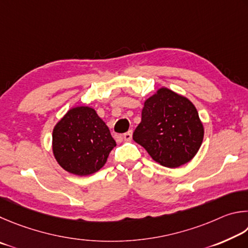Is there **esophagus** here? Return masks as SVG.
I'll return each instance as SVG.
<instances>
[{
    "instance_id": "34e87169",
    "label": "esophagus",
    "mask_w": 248,
    "mask_h": 248,
    "mask_svg": "<svg viewBox=\"0 0 248 248\" xmlns=\"http://www.w3.org/2000/svg\"><path fill=\"white\" fill-rule=\"evenodd\" d=\"M123 137H124V140H126V141H128V140H132V137H133V131H128V132H126L123 135Z\"/></svg>"
}]
</instances>
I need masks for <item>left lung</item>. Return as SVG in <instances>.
Here are the masks:
<instances>
[{"instance_id": "obj_1", "label": "left lung", "mask_w": 248, "mask_h": 248, "mask_svg": "<svg viewBox=\"0 0 248 248\" xmlns=\"http://www.w3.org/2000/svg\"><path fill=\"white\" fill-rule=\"evenodd\" d=\"M202 138L203 127L194 104L167 88L146 100L141 122L133 134V140L167 168L190 161Z\"/></svg>"}]
</instances>
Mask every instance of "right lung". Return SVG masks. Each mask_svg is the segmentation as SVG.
<instances>
[{
    "label": "right lung",
    "instance_id": "right-lung-1",
    "mask_svg": "<svg viewBox=\"0 0 248 248\" xmlns=\"http://www.w3.org/2000/svg\"><path fill=\"white\" fill-rule=\"evenodd\" d=\"M52 141L60 166L79 176L99 171L116 146L106 123L88 107L69 110L55 125Z\"/></svg>",
    "mask_w": 248,
    "mask_h": 248
}]
</instances>
